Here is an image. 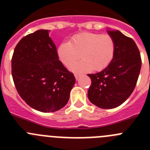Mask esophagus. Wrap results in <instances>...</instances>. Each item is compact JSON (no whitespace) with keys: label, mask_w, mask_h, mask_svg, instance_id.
Segmentation results:
<instances>
[{"label":"esophagus","mask_w":150,"mask_h":150,"mask_svg":"<svg viewBox=\"0 0 150 150\" xmlns=\"http://www.w3.org/2000/svg\"><path fill=\"white\" fill-rule=\"evenodd\" d=\"M74 76H75V78H76V79H79V76H81V74L76 73V74H74Z\"/></svg>","instance_id":"obj_1"}]
</instances>
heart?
Returning a JSON list of instances; mask_svg holds the SVG:
<instances>
[{"instance_id":"obj_1","label":"heart","mask_w":150,"mask_h":150,"mask_svg":"<svg viewBox=\"0 0 150 150\" xmlns=\"http://www.w3.org/2000/svg\"><path fill=\"white\" fill-rule=\"evenodd\" d=\"M115 53V42L111 36L84 32L64 41L57 50L59 59L69 67L81 55L82 60L71 66L73 71H100L109 65ZM80 54V55L79 54Z\"/></svg>"}]
</instances>
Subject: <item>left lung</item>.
<instances>
[{"label": "left lung", "instance_id": "obj_1", "mask_svg": "<svg viewBox=\"0 0 150 150\" xmlns=\"http://www.w3.org/2000/svg\"><path fill=\"white\" fill-rule=\"evenodd\" d=\"M107 33L115 42L114 57L103 71L88 75L91 79L88 99L102 109L119 107L129 98L141 68L140 51L134 41L118 30Z\"/></svg>", "mask_w": 150, "mask_h": 150}]
</instances>
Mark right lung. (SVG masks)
<instances>
[{"label":"right lung","instance_id":"obj_1","mask_svg":"<svg viewBox=\"0 0 150 150\" xmlns=\"http://www.w3.org/2000/svg\"><path fill=\"white\" fill-rule=\"evenodd\" d=\"M50 30L24 37L12 57V76L18 95L30 107L55 112L67 104L76 79L59 60Z\"/></svg>","mask_w":150,"mask_h":150}]
</instances>
